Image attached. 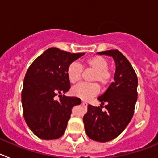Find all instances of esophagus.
<instances>
[{
  "label": "esophagus",
  "instance_id": "obj_1",
  "mask_svg": "<svg viewBox=\"0 0 158 158\" xmlns=\"http://www.w3.org/2000/svg\"><path fill=\"white\" fill-rule=\"evenodd\" d=\"M82 104H83L84 106H87V103H86V102H85V101H82Z\"/></svg>",
  "mask_w": 158,
  "mask_h": 158
}]
</instances>
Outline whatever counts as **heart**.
<instances>
[{"label": "heart", "mask_w": 158, "mask_h": 158, "mask_svg": "<svg viewBox=\"0 0 158 158\" xmlns=\"http://www.w3.org/2000/svg\"><path fill=\"white\" fill-rule=\"evenodd\" d=\"M84 66L94 70L92 76L93 81H98L101 86L108 85L111 80V72L108 70V62L101 56H93L85 60ZM68 79L72 84L77 83L81 80L82 73V67L77 62H72L69 65L66 70ZM100 90L98 84L82 83L72 89L73 95L83 100L91 98L92 96L97 94Z\"/></svg>", "instance_id": "b5f03b06"}]
</instances>
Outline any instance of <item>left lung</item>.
Returning a JSON list of instances; mask_svg holds the SVG:
<instances>
[{
  "instance_id": "1",
  "label": "left lung",
  "mask_w": 158,
  "mask_h": 158,
  "mask_svg": "<svg viewBox=\"0 0 158 158\" xmlns=\"http://www.w3.org/2000/svg\"><path fill=\"white\" fill-rule=\"evenodd\" d=\"M97 54L113 58L115 62L114 81L97 98L101 102L100 106L88 105L83 122L89 139L106 142L120 135L133 117L138 98V77L129 61L118 50ZM104 104L105 111L102 109Z\"/></svg>"
}]
</instances>
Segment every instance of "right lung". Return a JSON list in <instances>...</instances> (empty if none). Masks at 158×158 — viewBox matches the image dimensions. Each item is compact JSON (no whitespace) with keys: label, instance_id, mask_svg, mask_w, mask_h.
<instances>
[{"label":"right lung","instance_id":"add662e5","mask_svg":"<svg viewBox=\"0 0 158 158\" xmlns=\"http://www.w3.org/2000/svg\"><path fill=\"white\" fill-rule=\"evenodd\" d=\"M84 54L51 47L27 69L21 94L23 117L31 131L40 139L52 140L62 137L72 108L81 103L77 97L62 94L70 89L67 68ZM58 94L61 96L59 101L55 100Z\"/></svg>","mask_w":158,"mask_h":158}]
</instances>
